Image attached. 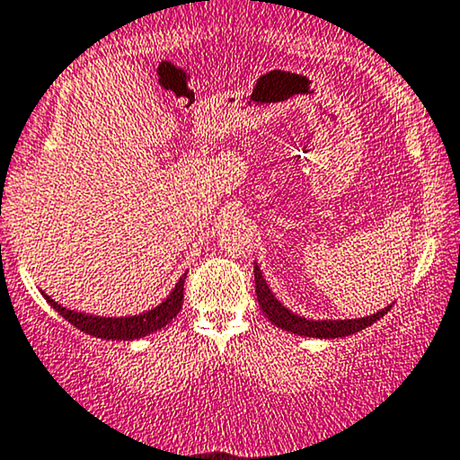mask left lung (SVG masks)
Returning a JSON list of instances; mask_svg holds the SVG:
<instances>
[{"label": "left lung", "instance_id": "obj_1", "mask_svg": "<svg viewBox=\"0 0 460 460\" xmlns=\"http://www.w3.org/2000/svg\"><path fill=\"white\" fill-rule=\"evenodd\" d=\"M254 290H257V301L261 305V310L267 318H270L271 324L280 327L284 331H290L295 335H304V337H316V340H335V337H346L352 333H358V331L367 329L374 324L376 321H380L385 314H388L391 305H386L385 310L371 314V316L365 318H346V321H310V318L299 316V314L290 312L288 307H284L280 301L276 299V295L271 293V288L267 287L263 271L261 267L254 263Z\"/></svg>", "mask_w": 460, "mask_h": 460}]
</instances>
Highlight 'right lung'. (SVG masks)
Returning <instances> with one entry per match:
<instances>
[{
    "mask_svg": "<svg viewBox=\"0 0 460 460\" xmlns=\"http://www.w3.org/2000/svg\"><path fill=\"white\" fill-rule=\"evenodd\" d=\"M184 280H187V271L180 276L176 287L172 288V293L167 295L165 301H161L159 305L153 310L136 314V316H93V314L84 312H74L57 304L55 299H50L49 295H44V299L49 301L52 310H57L66 318L67 323H72L74 327H78L84 333L93 337H102V340H116V341H131L139 340V337H146L155 331H159L170 324L173 318L178 316V312L182 310V299H184Z\"/></svg>",
    "mask_w": 460,
    "mask_h": 460,
    "instance_id": "right-lung-1",
    "label": "right lung"
}]
</instances>
